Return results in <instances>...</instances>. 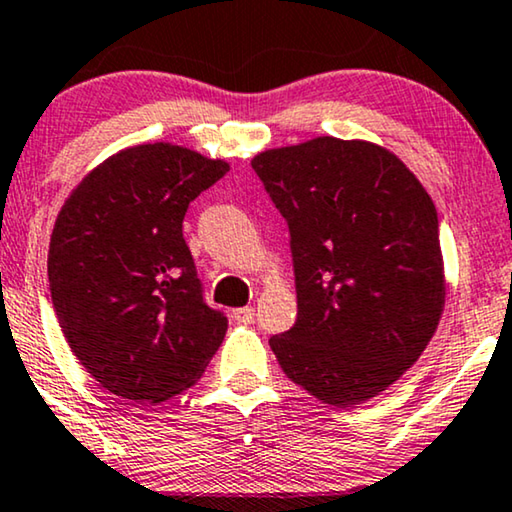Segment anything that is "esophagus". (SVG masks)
Here are the masks:
<instances>
[{
  "label": "esophagus",
  "mask_w": 512,
  "mask_h": 512,
  "mask_svg": "<svg viewBox=\"0 0 512 512\" xmlns=\"http://www.w3.org/2000/svg\"><path fill=\"white\" fill-rule=\"evenodd\" d=\"M232 318L239 322V325H250V322L255 320V308H250V306L236 308V311L232 313Z\"/></svg>",
  "instance_id": "34e87169"
}]
</instances>
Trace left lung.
<instances>
[{"label":"left lung","mask_w":512,"mask_h":512,"mask_svg":"<svg viewBox=\"0 0 512 512\" xmlns=\"http://www.w3.org/2000/svg\"><path fill=\"white\" fill-rule=\"evenodd\" d=\"M250 164L292 236L297 322L269 341L280 369L329 406L378 397L443 315L434 201L392 150L362 139L318 136Z\"/></svg>","instance_id":"left-lung-1"}]
</instances>
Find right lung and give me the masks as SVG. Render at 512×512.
Masks as SVG:
<instances>
[{"label":"right lung","instance_id":"1","mask_svg":"<svg viewBox=\"0 0 512 512\" xmlns=\"http://www.w3.org/2000/svg\"><path fill=\"white\" fill-rule=\"evenodd\" d=\"M229 162L174 143L106 157L57 213L55 315L83 369L115 397L162 403L201 378L227 318L204 304L183 218Z\"/></svg>","mask_w":512,"mask_h":512}]
</instances>
